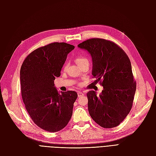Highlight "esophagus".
Instances as JSON below:
<instances>
[{"mask_svg":"<svg viewBox=\"0 0 156 156\" xmlns=\"http://www.w3.org/2000/svg\"><path fill=\"white\" fill-rule=\"evenodd\" d=\"M77 95H78V98H80V97H82L84 95V94L81 92H77Z\"/></svg>","mask_w":156,"mask_h":156,"instance_id":"esophagus-1","label":"esophagus"}]
</instances>
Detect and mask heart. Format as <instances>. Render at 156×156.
I'll list each match as a JSON object with an SVG mask.
<instances>
[{
	"instance_id": "obj_1",
	"label": "heart",
	"mask_w": 156,
	"mask_h": 156,
	"mask_svg": "<svg viewBox=\"0 0 156 156\" xmlns=\"http://www.w3.org/2000/svg\"><path fill=\"white\" fill-rule=\"evenodd\" d=\"M76 62L77 64H83V63H89L88 58H86V57H77L76 59Z\"/></svg>"
}]
</instances>
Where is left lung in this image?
I'll list each match as a JSON object with an SVG mask.
<instances>
[{
  "mask_svg": "<svg viewBox=\"0 0 156 156\" xmlns=\"http://www.w3.org/2000/svg\"><path fill=\"white\" fill-rule=\"evenodd\" d=\"M77 46L90 53L92 74L103 87L98 96L95 91L87 93L89 114L101 127H115L129 114L136 90L129 58L117 44L103 39H88Z\"/></svg>",
  "mask_w": 156,
  "mask_h": 156,
  "instance_id": "8db88e82",
  "label": "left lung"
}]
</instances>
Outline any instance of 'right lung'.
Here are the masks:
<instances>
[{
  "mask_svg": "<svg viewBox=\"0 0 156 156\" xmlns=\"http://www.w3.org/2000/svg\"><path fill=\"white\" fill-rule=\"evenodd\" d=\"M74 48L66 42H53L30 53L21 66V94L26 109L35 124L48 132L62 130L72 115L77 94H59L54 80L61 76L67 55Z\"/></svg>",
  "mask_w": 156,
  "mask_h": 156,
  "instance_id": "1",
  "label": "right lung"
}]
</instances>
